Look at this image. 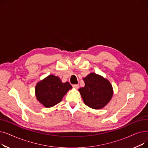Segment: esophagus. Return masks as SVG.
Instances as JSON below:
<instances>
[{"instance_id": "34e87169", "label": "esophagus", "mask_w": 148, "mask_h": 148, "mask_svg": "<svg viewBox=\"0 0 148 148\" xmlns=\"http://www.w3.org/2000/svg\"><path fill=\"white\" fill-rule=\"evenodd\" d=\"M73 87L75 89H78L79 88V84H73Z\"/></svg>"}]
</instances>
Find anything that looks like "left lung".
Masks as SVG:
<instances>
[{
  "instance_id": "1",
  "label": "left lung",
  "mask_w": 148,
  "mask_h": 148,
  "mask_svg": "<svg viewBox=\"0 0 148 148\" xmlns=\"http://www.w3.org/2000/svg\"><path fill=\"white\" fill-rule=\"evenodd\" d=\"M84 86L79 91L84 104L94 109H100L110 101L113 94L112 84L103 77L94 73L83 79Z\"/></svg>"
}]
</instances>
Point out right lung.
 <instances>
[{"label": "right lung", "instance_id": "add662e5", "mask_svg": "<svg viewBox=\"0 0 148 148\" xmlns=\"http://www.w3.org/2000/svg\"><path fill=\"white\" fill-rule=\"evenodd\" d=\"M72 89L69 82L62 83L60 78L49 75L35 86L36 99L45 107H51L61 101L66 92Z\"/></svg>", "mask_w": 148, "mask_h": 148}]
</instances>
